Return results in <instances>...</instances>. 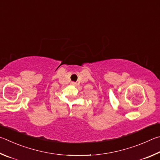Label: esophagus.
Wrapping results in <instances>:
<instances>
[{"mask_svg": "<svg viewBox=\"0 0 160 160\" xmlns=\"http://www.w3.org/2000/svg\"><path fill=\"white\" fill-rule=\"evenodd\" d=\"M71 84H72V85H73V86H75L76 84H77V83H76L75 82H72V83H71Z\"/></svg>", "mask_w": 160, "mask_h": 160, "instance_id": "esophagus-1", "label": "esophagus"}]
</instances>
